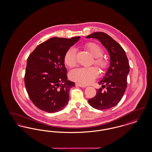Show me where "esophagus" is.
<instances>
[{"instance_id": "esophagus-1", "label": "esophagus", "mask_w": 152, "mask_h": 152, "mask_svg": "<svg viewBox=\"0 0 152 152\" xmlns=\"http://www.w3.org/2000/svg\"><path fill=\"white\" fill-rule=\"evenodd\" d=\"M75 84H76V86H79V87H81V88H86V87H87L86 86L83 85L82 84H80V83H76Z\"/></svg>"}]
</instances>
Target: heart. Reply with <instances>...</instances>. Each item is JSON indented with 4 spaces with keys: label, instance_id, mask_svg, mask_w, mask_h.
<instances>
[{
    "label": "heart",
    "instance_id": "1",
    "mask_svg": "<svg viewBox=\"0 0 152 152\" xmlns=\"http://www.w3.org/2000/svg\"><path fill=\"white\" fill-rule=\"evenodd\" d=\"M85 48L94 57V63L102 70L107 68L108 61L103 58L104 51L97 44L90 42L84 45ZM76 50L74 47L69 48L65 52L64 62L69 67H73L76 64ZM99 76V71L94 66L87 68H78L73 69L70 73V77L81 84H88L92 83Z\"/></svg>",
    "mask_w": 152,
    "mask_h": 152
}]
</instances>
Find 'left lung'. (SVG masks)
Wrapping results in <instances>:
<instances>
[{"label":"left lung","mask_w":152,"mask_h":152,"mask_svg":"<svg viewBox=\"0 0 152 152\" xmlns=\"http://www.w3.org/2000/svg\"><path fill=\"white\" fill-rule=\"evenodd\" d=\"M98 39L108 51L110 61L105 76L99 83L102 88L97 89L96 95L89 99L93 108L106 110L116 105L123 97L127 87V76L129 72L128 59L123 47L108 35L102 32H94L87 38ZM105 88L106 90L103 91Z\"/></svg>","instance_id":"1"}]
</instances>
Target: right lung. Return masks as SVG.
Returning <instances> with one entry per match:
<instances>
[{"label": "right lung", "mask_w": 152, "mask_h": 152, "mask_svg": "<svg viewBox=\"0 0 152 152\" xmlns=\"http://www.w3.org/2000/svg\"><path fill=\"white\" fill-rule=\"evenodd\" d=\"M80 37H52L39 44L28 56L24 84L29 99L38 108L55 113L68 104L75 83L67 80L64 55Z\"/></svg>", "instance_id": "obj_1"}]
</instances>
